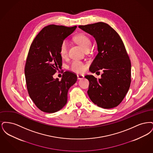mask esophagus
Returning <instances> with one entry per match:
<instances>
[{
  "label": "esophagus",
  "instance_id": "obj_1",
  "mask_svg": "<svg viewBox=\"0 0 153 153\" xmlns=\"http://www.w3.org/2000/svg\"><path fill=\"white\" fill-rule=\"evenodd\" d=\"M84 77V76L82 74H77V78L79 80L82 79Z\"/></svg>",
  "mask_w": 153,
  "mask_h": 153
}]
</instances>
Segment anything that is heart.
I'll return each instance as SVG.
<instances>
[{"label": "heart", "mask_w": 153, "mask_h": 153, "mask_svg": "<svg viewBox=\"0 0 153 153\" xmlns=\"http://www.w3.org/2000/svg\"><path fill=\"white\" fill-rule=\"evenodd\" d=\"M75 41L85 51L91 48L92 44L89 38L87 36L81 34L75 37ZM59 54L62 58H66L68 56V42L66 40L62 41L59 48ZM85 65L79 61H74L71 64L70 69L74 72L82 73L85 69Z\"/></svg>", "instance_id": "b5f03b06"}]
</instances>
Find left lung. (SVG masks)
Here are the masks:
<instances>
[{"mask_svg": "<svg viewBox=\"0 0 153 153\" xmlns=\"http://www.w3.org/2000/svg\"><path fill=\"white\" fill-rule=\"evenodd\" d=\"M79 27L94 36L97 44L98 54L90 72L103 71L99 79L92 75L85 76L89 81L88 95L100 107L114 108L123 100L131 83V62L123 42L107 23L98 22Z\"/></svg>", "mask_w": 153, "mask_h": 153, "instance_id": "obj_1", "label": "left lung"}]
</instances>
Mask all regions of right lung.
I'll list each match as a JSON object with an SVG mask.
<instances>
[{
    "mask_svg": "<svg viewBox=\"0 0 153 153\" xmlns=\"http://www.w3.org/2000/svg\"><path fill=\"white\" fill-rule=\"evenodd\" d=\"M77 26L49 25L37 34L30 47L25 74L30 97L42 111L54 113L67 103L68 92L77 81V76L66 71L61 81L53 74L62 66L59 48Z\"/></svg>",
    "mask_w": 153,
    "mask_h": 153,
    "instance_id": "1",
    "label": "right lung"
}]
</instances>
